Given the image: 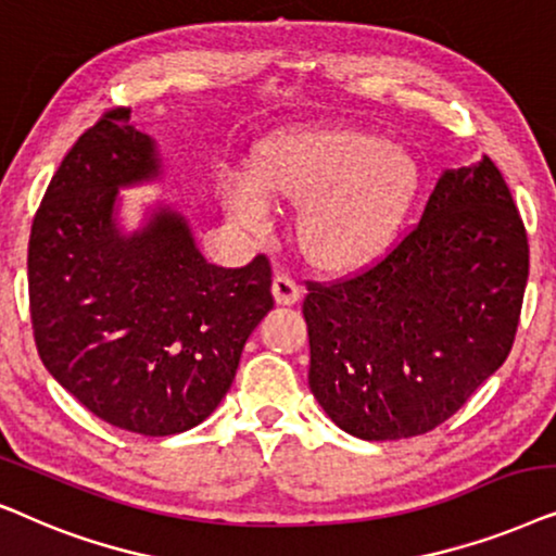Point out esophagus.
<instances>
[{
  "label": "esophagus",
  "instance_id": "obj_1",
  "mask_svg": "<svg viewBox=\"0 0 556 556\" xmlns=\"http://www.w3.org/2000/svg\"><path fill=\"white\" fill-rule=\"evenodd\" d=\"M271 294L277 305H294L300 300V285L294 282L290 274H274Z\"/></svg>",
  "mask_w": 556,
  "mask_h": 556
}]
</instances>
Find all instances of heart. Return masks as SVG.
<instances>
[{"instance_id":"heart-1","label":"heart","mask_w":556,"mask_h":556,"mask_svg":"<svg viewBox=\"0 0 556 556\" xmlns=\"http://www.w3.org/2000/svg\"><path fill=\"white\" fill-rule=\"evenodd\" d=\"M417 180V162L402 147L351 129H315L266 147L254 173H226L220 201L249 231L271 226L269 198L302 203L298 228L307 256L345 271L389 249Z\"/></svg>"}]
</instances>
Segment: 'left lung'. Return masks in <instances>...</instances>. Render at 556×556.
Instances as JSON below:
<instances>
[{
	"instance_id": "8db88e82",
	"label": "left lung",
	"mask_w": 556,
	"mask_h": 556,
	"mask_svg": "<svg viewBox=\"0 0 556 556\" xmlns=\"http://www.w3.org/2000/svg\"><path fill=\"white\" fill-rule=\"evenodd\" d=\"M527 279V228L498 167L445 169L387 256L307 282L309 391L353 438L429 432L508 358Z\"/></svg>"
}]
</instances>
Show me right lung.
<instances>
[{
	"instance_id": "right-lung-1",
	"label": "right lung",
	"mask_w": 556,
	"mask_h": 556,
	"mask_svg": "<svg viewBox=\"0 0 556 556\" xmlns=\"http://www.w3.org/2000/svg\"><path fill=\"white\" fill-rule=\"evenodd\" d=\"M109 109L65 154L35 213L29 317L50 376L127 432L201 425L231 389L251 330L274 307L269 258L208 264L182 213L157 205L124 233L116 192L157 180L152 137Z\"/></svg>"
}]
</instances>
